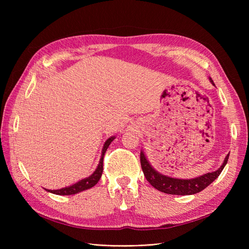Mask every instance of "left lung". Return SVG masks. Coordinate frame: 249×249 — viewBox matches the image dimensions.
Listing matches in <instances>:
<instances>
[{"instance_id":"8db88e82","label":"left lung","mask_w":249,"mask_h":249,"mask_svg":"<svg viewBox=\"0 0 249 249\" xmlns=\"http://www.w3.org/2000/svg\"><path fill=\"white\" fill-rule=\"evenodd\" d=\"M209 79L210 82L212 83L213 85H215L213 80L211 78ZM229 156L230 154L225 157L222 165L217 170L212 172H207L205 175L194 178H177L162 175V173L157 171L152 165H150L142 150L140 152V162L142 171L144 173L147 182L154 188H156L157 190L173 195H192L202 191L205 188H207L211 183H213L214 180L219 177L224 166L228 163Z\"/></svg>"}]
</instances>
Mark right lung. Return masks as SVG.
<instances>
[{"label": "right lung", "instance_id": "add662e5", "mask_svg": "<svg viewBox=\"0 0 249 249\" xmlns=\"http://www.w3.org/2000/svg\"><path fill=\"white\" fill-rule=\"evenodd\" d=\"M114 139H115V136H112V137L108 138L106 140V142H105V144L102 149V156H101L100 163H99V165H97V167L93 171L92 175H90L88 178H82L81 180H79V182H77L76 184H73L71 186L61 188V189H57V190L46 189V191L57 194V195H72V194H77L79 192L90 189V188L95 186L97 183H99V180H100V178L102 177V173H103V160H104L105 153H106L107 148L109 147L111 142Z\"/></svg>", "mask_w": 249, "mask_h": 249}]
</instances>
